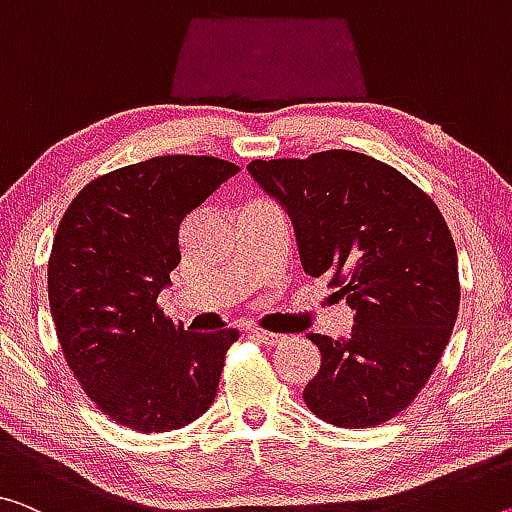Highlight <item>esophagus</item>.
Returning a JSON list of instances; mask_svg holds the SVG:
<instances>
[{
    "mask_svg": "<svg viewBox=\"0 0 512 512\" xmlns=\"http://www.w3.org/2000/svg\"><path fill=\"white\" fill-rule=\"evenodd\" d=\"M251 336L256 338V341H261V343H265L267 348H277V345H281L283 341H286V336L283 334H274V332H265V329H254V332H251Z\"/></svg>",
    "mask_w": 512,
    "mask_h": 512,
    "instance_id": "esophagus-1",
    "label": "esophagus"
}]
</instances>
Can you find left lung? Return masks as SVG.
Here are the masks:
<instances>
[{
    "label": "left lung",
    "mask_w": 512,
    "mask_h": 512,
    "mask_svg": "<svg viewBox=\"0 0 512 512\" xmlns=\"http://www.w3.org/2000/svg\"><path fill=\"white\" fill-rule=\"evenodd\" d=\"M249 174L293 222L309 277L350 306V336L306 334L320 371L304 403L338 428H371L412 403L442 359L460 306L458 251L430 196L355 151L254 160Z\"/></svg>",
    "instance_id": "obj_1"
}]
</instances>
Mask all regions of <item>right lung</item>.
<instances>
[{
	"label": "right lung",
	"instance_id": "add662e5",
	"mask_svg": "<svg viewBox=\"0 0 512 512\" xmlns=\"http://www.w3.org/2000/svg\"><path fill=\"white\" fill-rule=\"evenodd\" d=\"M240 167L162 155L91 180L54 235L47 295L66 364L109 419L139 432L192 423L217 396L235 329L185 332L157 295L180 263L185 217Z\"/></svg>",
	"mask_w": 512,
	"mask_h": 512
}]
</instances>
